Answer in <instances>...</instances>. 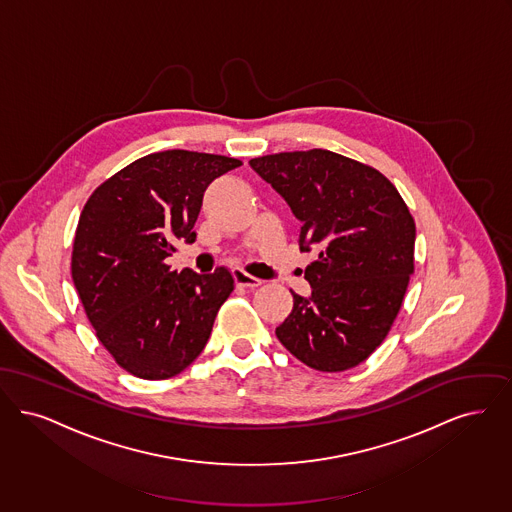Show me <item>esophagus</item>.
Here are the masks:
<instances>
[{"label": "esophagus", "instance_id": "1", "mask_svg": "<svg viewBox=\"0 0 512 512\" xmlns=\"http://www.w3.org/2000/svg\"><path fill=\"white\" fill-rule=\"evenodd\" d=\"M233 277H235V283H237L239 287H243V289H256V287L262 285L260 279L248 275L243 269H235V271H233Z\"/></svg>", "mask_w": 512, "mask_h": 512}]
</instances>
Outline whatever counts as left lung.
<instances>
[{
  "instance_id": "obj_1",
  "label": "left lung",
  "mask_w": 512,
  "mask_h": 512,
  "mask_svg": "<svg viewBox=\"0 0 512 512\" xmlns=\"http://www.w3.org/2000/svg\"><path fill=\"white\" fill-rule=\"evenodd\" d=\"M252 170L300 220L312 294L292 292L275 329L292 356L317 371H346L371 356L400 312L415 269V222L378 170L325 149L258 156Z\"/></svg>"
}]
</instances>
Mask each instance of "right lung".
Instances as JSON below:
<instances>
[{"mask_svg":"<svg viewBox=\"0 0 512 512\" xmlns=\"http://www.w3.org/2000/svg\"><path fill=\"white\" fill-rule=\"evenodd\" d=\"M243 162L195 151L143 156L101 183L76 227L72 281L99 342L145 380L176 377L204 350L235 289L218 267L199 275L164 262L193 231L206 187Z\"/></svg>","mask_w":512,"mask_h":512,"instance_id":"obj_1","label":"right lung"}]
</instances>
